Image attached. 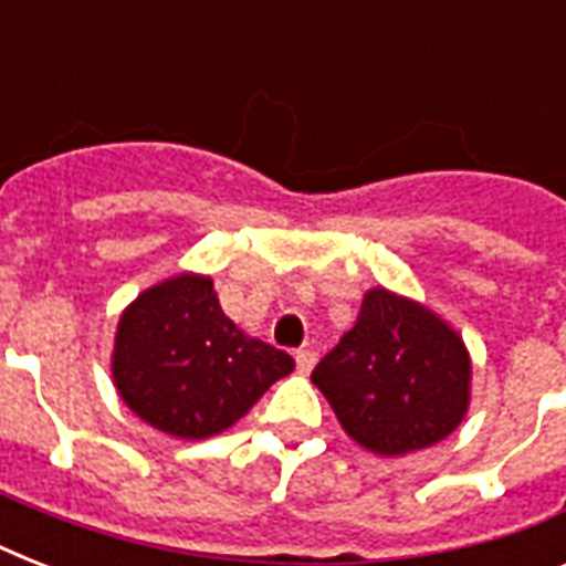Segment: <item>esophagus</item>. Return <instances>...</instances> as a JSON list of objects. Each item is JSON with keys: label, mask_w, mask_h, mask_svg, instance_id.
<instances>
[{"label": "esophagus", "mask_w": 566, "mask_h": 566, "mask_svg": "<svg viewBox=\"0 0 566 566\" xmlns=\"http://www.w3.org/2000/svg\"><path fill=\"white\" fill-rule=\"evenodd\" d=\"M314 364H317V353H314V349H300V353H296V370H300L302 376H308V373L314 370Z\"/></svg>", "instance_id": "esophagus-1"}]
</instances>
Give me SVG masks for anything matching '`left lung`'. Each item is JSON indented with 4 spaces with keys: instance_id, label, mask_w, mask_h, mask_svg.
<instances>
[{
    "instance_id": "1",
    "label": "left lung",
    "mask_w": 566,
    "mask_h": 566,
    "mask_svg": "<svg viewBox=\"0 0 566 566\" xmlns=\"http://www.w3.org/2000/svg\"><path fill=\"white\" fill-rule=\"evenodd\" d=\"M311 381L355 443L396 458L434 447L464 420L470 353L455 328L420 302L373 287Z\"/></svg>"
}]
</instances>
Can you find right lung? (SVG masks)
Masks as SVG:
<instances>
[{
	"label": "right lung",
	"instance_id": "add662e5",
	"mask_svg": "<svg viewBox=\"0 0 566 566\" xmlns=\"http://www.w3.org/2000/svg\"><path fill=\"white\" fill-rule=\"evenodd\" d=\"M293 370V358L243 335L208 275L181 273L137 296L119 317L111 373L123 402L181 440L220 434Z\"/></svg>",
	"mask_w": 566,
	"mask_h": 566
}]
</instances>
